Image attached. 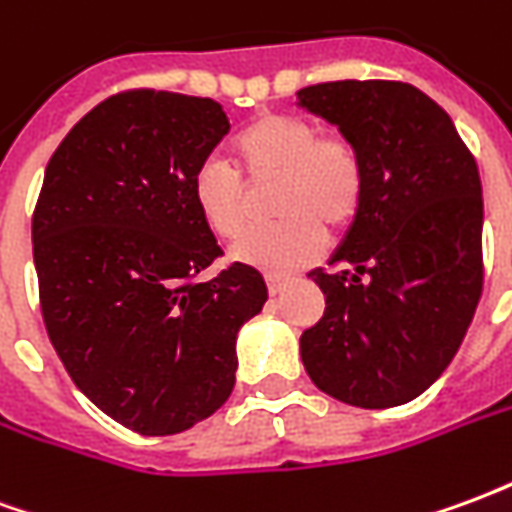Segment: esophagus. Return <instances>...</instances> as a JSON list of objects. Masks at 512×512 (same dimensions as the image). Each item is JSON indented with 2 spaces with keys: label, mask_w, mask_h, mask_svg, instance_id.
I'll return each instance as SVG.
<instances>
[{
  "label": "esophagus",
  "mask_w": 512,
  "mask_h": 512,
  "mask_svg": "<svg viewBox=\"0 0 512 512\" xmlns=\"http://www.w3.org/2000/svg\"><path fill=\"white\" fill-rule=\"evenodd\" d=\"M266 285H268V293H271V296H277V293H282V290L288 288V285H290V277H279V274H268V277H266Z\"/></svg>",
  "instance_id": "1"
}]
</instances>
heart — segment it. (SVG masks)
Listing matches in <instances>:
<instances>
[{"label":"heart","instance_id":"heart-1","mask_svg":"<svg viewBox=\"0 0 512 512\" xmlns=\"http://www.w3.org/2000/svg\"><path fill=\"white\" fill-rule=\"evenodd\" d=\"M233 158L250 185L278 183L272 212L280 224L230 246L244 266L271 274L304 266L318 257L326 233H345L362 211L367 175L359 150L345 136H321L307 117L260 115L233 139ZM191 200L219 238H235L248 223L243 180L216 158L194 172Z\"/></svg>","mask_w":512,"mask_h":512}]
</instances>
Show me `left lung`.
I'll use <instances>...</instances> for the list:
<instances>
[{
  "instance_id": "obj_1",
  "label": "left lung",
  "mask_w": 512,
  "mask_h": 512,
  "mask_svg": "<svg viewBox=\"0 0 512 512\" xmlns=\"http://www.w3.org/2000/svg\"><path fill=\"white\" fill-rule=\"evenodd\" d=\"M296 104L351 139L365 202L312 271L323 318L301 334L312 384L356 408L419 397L447 370L483 293V186L450 115L403 82H326Z\"/></svg>"
}]
</instances>
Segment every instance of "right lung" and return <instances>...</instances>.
Here are the masks:
<instances>
[{
  "mask_svg": "<svg viewBox=\"0 0 512 512\" xmlns=\"http://www.w3.org/2000/svg\"><path fill=\"white\" fill-rule=\"evenodd\" d=\"M227 131L211 98L131 90L87 112L43 175L32 255L49 340L73 384L142 436L224 406L238 332L268 299L244 263L191 282L222 255L191 180Z\"/></svg>",
  "mask_w": 512,
  "mask_h": 512,
  "instance_id": "right-lung-1",
  "label": "right lung"
}]
</instances>
